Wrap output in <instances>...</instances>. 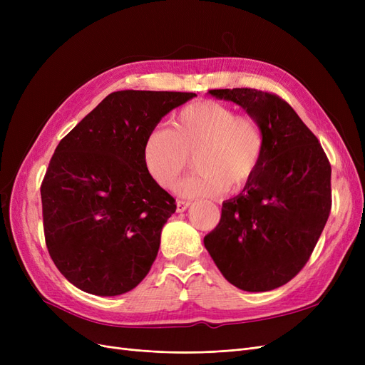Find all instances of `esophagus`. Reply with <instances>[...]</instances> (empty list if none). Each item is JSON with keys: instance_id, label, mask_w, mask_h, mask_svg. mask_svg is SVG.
Segmentation results:
<instances>
[{"instance_id": "esophagus-1", "label": "esophagus", "mask_w": 365, "mask_h": 365, "mask_svg": "<svg viewBox=\"0 0 365 365\" xmlns=\"http://www.w3.org/2000/svg\"><path fill=\"white\" fill-rule=\"evenodd\" d=\"M190 207V202L189 201H178L176 202V212L178 213H182V212H185L187 208Z\"/></svg>"}]
</instances>
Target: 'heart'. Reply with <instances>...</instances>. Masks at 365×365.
Segmentation results:
<instances>
[{
	"mask_svg": "<svg viewBox=\"0 0 365 365\" xmlns=\"http://www.w3.org/2000/svg\"><path fill=\"white\" fill-rule=\"evenodd\" d=\"M263 150V130L256 120L224 103L202 101L176 113L170 129L149 132L143 161L153 180L172 189L195 157L197 172L176 189L180 196L193 200L242 189L256 176Z\"/></svg>",
	"mask_w": 365,
	"mask_h": 365,
	"instance_id": "b5f03b06",
	"label": "heart"
}]
</instances>
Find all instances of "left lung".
Here are the masks:
<instances>
[{"label": "left lung", "instance_id": "8db88e82", "mask_svg": "<svg viewBox=\"0 0 365 365\" xmlns=\"http://www.w3.org/2000/svg\"><path fill=\"white\" fill-rule=\"evenodd\" d=\"M257 121L264 150L256 176L222 204L204 245L236 288L264 292L302 271L332 207L330 163L302 118L283 98L252 88L210 90Z\"/></svg>", "mask_w": 365, "mask_h": 365}]
</instances>
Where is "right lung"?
<instances>
[{
  "label": "right lung",
  "mask_w": 365,
  "mask_h": 365,
  "mask_svg": "<svg viewBox=\"0 0 365 365\" xmlns=\"http://www.w3.org/2000/svg\"><path fill=\"white\" fill-rule=\"evenodd\" d=\"M195 96L115 91L61 140L41 184L43 235L76 288L113 297L148 275L176 204L148 172L143 143Z\"/></svg>",
  "instance_id": "add662e5"
}]
</instances>
